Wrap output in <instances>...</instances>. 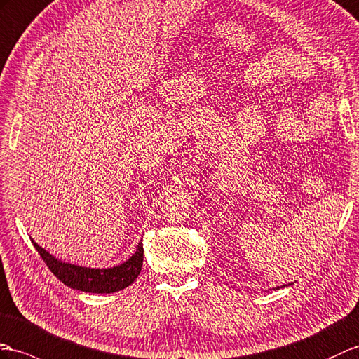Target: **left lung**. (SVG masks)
<instances>
[{"label":"left lung","mask_w":359,"mask_h":359,"mask_svg":"<svg viewBox=\"0 0 359 359\" xmlns=\"http://www.w3.org/2000/svg\"><path fill=\"white\" fill-rule=\"evenodd\" d=\"M290 285H291V283H290Z\"/></svg>","instance_id":"left-lung-1"}]
</instances>
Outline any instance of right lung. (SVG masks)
Listing matches in <instances>:
<instances>
[{
  "instance_id": "add662e5",
  "label": "right lung",
  "mask_w": 359,
  "mask_h": 359,
  "mask_svg": "<svg viewBox=\"0 0 359 359\" xmlns=\"http://www.w3.org/2000/svg\"><path fill=\"white\" fill-rule=\"evenodd\" d=\"M33 242L34 248L39 252L42 260L46 262L48 269L60 282L68 287L77 291L93 292V294H111L125 290L130 283H134L143 266V245L138 243L137 251L123 264L112 268H85L72 265L56 259L48 251Z\"/></svg>"
}]
</instances>
